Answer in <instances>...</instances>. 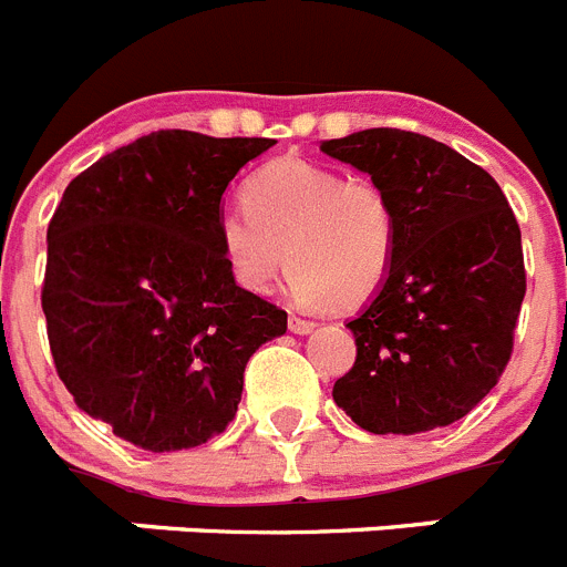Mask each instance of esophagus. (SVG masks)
Here are the masks:
<instances>
[{
    "label": "esophagus",
    "mask_w": 567,
    "mask_h": 567,
    "mask_svg": "<svg viewBox=\"0 0 567 567\" xmlns=\"http://www.w3.org/2000/svg\"><path fill=\"white\" fill-rule=\"evenodd\" d=\"M315 329V320L300 318V315H289V332L295 334H309Z\"/></svg>",
    "instance_id": "34e87169"
}]
</instances>
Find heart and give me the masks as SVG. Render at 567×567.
<instances>
[{
	"label": "heart",
	"instance_id": "obj_1",
	"mask_svg": "<svg viewBox=\"0 0 567 567\" xmlns=\"http://www.w3.org/2000/svg\"><path fill=\"white\" fill-rule=\"evenodd\" d=\"M244 202L215 218L218 252L238 287L269 292L287 267L303 307H360L383 287L398 213L380 184L287 155L249 178Z\"/></svg>",
	"mask_w": 567,
	"mask_h": 567
}]
</instances>
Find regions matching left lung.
<instances>
[{
  "label": "left lung",
  "mask_w": 567,
  "mask_h": 567,
  "mask_svg": "<svg viewBox=\"0 0 567 567\" xmlns=\"http://www.w3.org/2000/svg\"><path fill=\"white\" fill-rule=\"evenodd\" d=\"M389 193L392 269L346 327L358 360L332 398L372 434L452 425L497 385L525 298L523 240L499 184L429 135L372 127L320 142Z\"/></svg>",
  "instance_id": "obj_1"
}]
</instances>
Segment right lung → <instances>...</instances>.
I'll use <instances>...</instances> for the list:
<instances>
[{
  "label": "right lung",
  "mask_w": 567,
  "mask_h": 567,
  "mask_svg": "<svg viewBox=\"0 0 567 567\" xmlns=\"http://www.w3.org/2000/svg\"><path fill=\"white\" fill-rule=\"evenodd\" d=\"M272 138L158 130L68 184L48 227L42 309L82 412L144 452L233 423L255 349L287 312L235 284L218 252L224 193Z\"/></svg>",
  "instance_id": "1"
}]
</instances>
